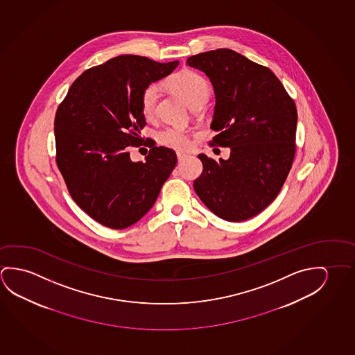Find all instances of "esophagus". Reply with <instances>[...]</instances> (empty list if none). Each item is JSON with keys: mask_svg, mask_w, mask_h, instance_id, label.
<instances>
[{"mask_svg": "<svg viewBox=\"0 0 355 355\" xmlns=\"http://www.w3.org/2000/svg\"><path fill=\"white\" fill-rule=\"evenodd\" d=\"M176 155H178V160H179L180 163L181 162H184V160H185V159L187 158V157H189L187 154H184V153H178Z\"/></svg>", "mask_w": 355, "mask_h": 355, "instance_id": "34e87169", "label": "esophagus"}]
</instances>
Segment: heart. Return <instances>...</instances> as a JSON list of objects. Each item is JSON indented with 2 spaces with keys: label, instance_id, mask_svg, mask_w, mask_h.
<instances>
[{
  "label": "heart",
  "instance_id": "1",
  "mask_svg": "<svg viewBox=\"0 0 355 355\" xmlns=\"http://www.w3.org/2000/svg\"><path fill=\"white\" fill-rule=\"evenodd\" d=\"M166 85L170 90L184 98L189 107H201L206 100L209 98V85L207 80L201 73H196L190 69H184L174 73L166 80ZM160 87L158 84L146 85L141 91V110L146 117H152L158 103ZM157 141L162 146L175 149V150H185L190 144L189 135L179 128L165 127L157 132Z\"/></svg>",
  "mask_w": 355,
  "mask_h": 355
}]
</instances>
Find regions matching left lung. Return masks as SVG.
Segmentation results:
<instances>
[{"mask_svg":"<svg viewBox=\"0 0 355 355\" xmlns=\"http://www.w3.org/2000/svg\"><path fill=\"white\" fill-rule=\"evenodd\" d=\"M216 95L211 146H230V159L205 154L193 189L222 220L241 222L260 214L282 190L296 152L297 110L270 69L231 49L190 57Z\"/></svg>","mask_w":355,"mask_h":355,"instance_id":"obj_1","label":"left lung"}]
</instances>
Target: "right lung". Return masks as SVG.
Instances as JSON below:
<instances>
[{
  "mask_svg": "<svg viewBox=\"0 0 355 355\" xmlns=\"http://www.w3.org/2000/svg\"><path fill=\"white\" fill-rule=\"evenodd\" d=\"M178 65L139 55L112 58L81 73L58 107V168L80 209L108 228L141 220L178 163L173 149L154 144L146 162L135 163L130 155L144 141L141 91Z\"/></svg>",
  "mask_w": 355,
  "mask_h": 355,
  "instance_id": "right-lung-1",
  "label": "right lung"
}]
</instances>
